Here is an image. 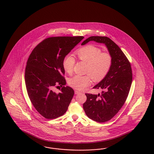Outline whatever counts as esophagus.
Wrapping results in <instances>:
<instances>
[{"label": "esophagus", "mask_w": 154, "mask_h": 154, "mask_svg": "<svg viewBox=\"0 0 154 154\" xmlns=\"http://www.w3.org/2000/svg\"><path fill=\"white\" fill-rule=\"evenodd\" d=\"M79 92H79V91H77V90H75V95H78L79 94Z\"/></svg>", "instance_id": "obj_1"}]
</instances>
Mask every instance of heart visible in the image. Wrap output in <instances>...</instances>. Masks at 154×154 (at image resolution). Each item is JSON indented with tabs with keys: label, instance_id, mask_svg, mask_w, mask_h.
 <instances>
[{
	"label": "heart",
	"instance_id": "heart-1",
	"mask_svg": "<svg viewBox=\"0 0 154 154\" xmlns=\"http://www.w3.org/2000/svg\"><path fill=\"white\" fill-rule=\"evenodd\" d=\"M75 55L79 60L87 63L85 72L90 75L95 81L103 79L112 66V59L110 54L101 53L100 49L95 46H83L75 52ZM75 64V58L71 55H67L64 59L63 66L67 73L73 72ZM90 76L75 75L68 80V83L72 88L83 90L91 84Z\"/></svg>",
	"mask_w": 154,
	"mask_h": 154
}]
</instances>
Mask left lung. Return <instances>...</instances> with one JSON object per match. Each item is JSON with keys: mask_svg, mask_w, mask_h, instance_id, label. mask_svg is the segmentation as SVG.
<instances>
[{"mask_svg": "<svg viewBox=\"0 0 154 154\" xmlns=\"http://www.w3.org/2000/svg\"><path fill=\"white\" fill-rule=\"evenodd\" d=\"M95 42L104 44L112 59L108 73L93 88H101V94H86L87 100L83 108L86 116L93 121L103 123L110 120L119 111L129 94L132 81L131 66L120 48L106 36H91L81 44Z\"/></svg>", "mask_w": 154, "mask_h": 154, "instance_id": "left-lung-1", "label": "left lung"}]
</instances>
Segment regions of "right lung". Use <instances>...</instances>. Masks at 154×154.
<instances>
[{
	"mask_svg": "<svg viewBox=\"0 0 154 154\" xmlns=\"http://www.w3.org/2000/svg\"><path fill=\"white\" fill-rule=\"evenodd\" d=\"M83 36L47 38L36 46L27 62L25 79L28 95L34 108L42 116L52 119L66 112L74 95L66 86L57 94L56 85L64 86V59L83 38Z\"/></svg>",
	"mask_w": 154,
	"mask_h": 154,
	"instance_id": "obj_1",
	"label": "right lung"
}]
</instances>
